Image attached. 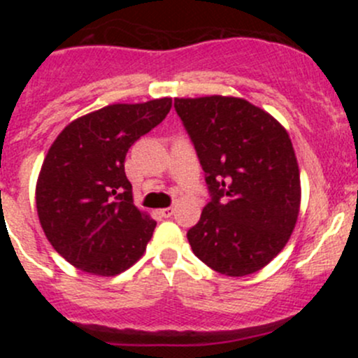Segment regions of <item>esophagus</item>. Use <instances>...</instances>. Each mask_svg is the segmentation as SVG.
<instances>
[{"label": "esophagus", "mask_w": 358, "mask_h": 358, "mask_svg": "<svg viewBox=\"0 0 358 358\" xmlns=\"http://www.w3.org/2000/svg\"><path fill=\"white\" fill-rule=\"evenodd\" d=\"M159 213H161V215L164 216V218H169V216H171L173 213H175V209H173V208H164V209H161V211H159Z\"/></svg>", "instance_id": "34e87169"}]
</instances>
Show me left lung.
Wrapping results in <instances>:
<instances>
[{"label": "left lung", "instance_id": "8db88e82", "mask_svg": "<svg viewBox=\"0 0 358 358\" xmlns=\"http://www.w3.org/2000/svg\"><path fill=\"white\" fill-rule=\"evenodd\" d=\"M211 192L187 232L194 255L215 272L244 277L268 265L289 241L301 183L286 128L239 96L175 99Z\"/></svg>", "mask_w": 358, "mask_h": 358}]
</instances>
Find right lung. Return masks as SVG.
Listing matches in <instances>:
<instances>
[{"label":"right lung","instance_id":"right-lung-1","mask_svg":"<svg viewBox=\"0 0 358 358\" xmlns=\"http://www.w3.org/2000/svg\"><path fill=\"white\" fill-rule=\"evenodd\" d=\"M169 109L168 96L112 103L69 122L48 149L36 183L38 218L72 266L112 277L143 256L156 220L133 204L124 159Z\"/></svg>","mask_w":358,"mask_h":358}]
</instances>
